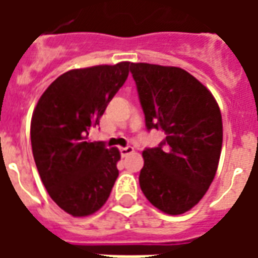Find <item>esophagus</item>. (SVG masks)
Masks as SVG:
<instances>
[{
	"label": "esophagus",
	"mask_w": 258,
	"mask_h": 258,
	"mask_svg": "<svg viewBox=\"0 0 258 258\" xmlns=\"http://www.w3.org/2000/svg\"><path fill=\"white\" fill-rule=\"evenodd\" d=\"M133 152H134V148H133V146H124V148H120V153H121V156L123 157L128 156Z\"/></svg>",
	"instance_id": "1"
}]
</instances>
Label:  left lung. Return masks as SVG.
Instances as JSON below:
<instances>
[{
	"label": "left lung",
	"mask_w": 258,
	"mask_h": 258,
	"mask_svg": "<svg viewBox=\"0 0 258 258\" xmlns=\"http://www.w3.org/2000/svg\"><path fill=\"white\" fill-rule=\"evenodd\" d=\"M146 128L166 140L142 152L140 186L152 205L170 216L190 210L214 179L222 146L218 103L205 85L174 66L131 63Z\"/></svg>",
	"instance_id": "left-lung-1"
}]
</instances>
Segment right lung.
Returning a JSON list of instances; mask_svg holds the SVG:
<instances>
[{
  "label": "right lung",
  "mask_w": 258,
  "mask_h": 258,
  "mask_svg": "<svg viewBox=\"0 0 258 258\" xmlns=\"http://www.w3.org/2000/svg\"><path fill=\"white\" fill-rule=\"evenodd\" d=\"M130 62L69 70L48 87L33 112V156L51 199L73 217L94 214L118 177L117 148L88 134L128 77Z\"/></svg>",
  "instance_id": "right-lung-1"
}]
</instances>
